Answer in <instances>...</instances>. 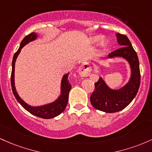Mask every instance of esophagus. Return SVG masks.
<instances>
[{
  "label": "esophagus",
  "mask_w": 152,
  "mask_h": 152,
  "mask_svg": "<svg viewBox=\"0 0 152 152\" xmlns=\"http://www.w3.org/2000/svg\"><path fill=\"white\" fill-rule=\"evenodd\" d=\"M91 69L88 65V63L83 62L79 67V73L81 76L88 77L90 74Z\"/></svg>",
  "instance_id": "obj_1"
}]
</instances>
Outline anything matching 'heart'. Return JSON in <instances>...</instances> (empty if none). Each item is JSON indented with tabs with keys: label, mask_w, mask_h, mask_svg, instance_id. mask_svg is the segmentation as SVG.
Instances as JSON below:
<instances>
[{
	"label": "heart",
	"mask_w": 152,
	"mask_h": 152,
	"mask_svg": "<svg viewBox=\"0 0 152 152\" xmlns=\"http://www.w3.org/2000/svg\"><path fill=\"white\" fill-rule=\"evenodd\" d=\"M100 39H101V37H100V36H95V37H92L91 39H90V41H91V42H93V43H94V42H98ZM106 44H107L106 39L105 38L101 39V40H100V45H101L102 47H105Z\"/></svg>",
	"instance_id": "b5f03b06"
}]
</instances>
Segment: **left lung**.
<instances>
[{
	"label": "left lung",
	"mask_w": 152,
	"mask_h": 152,
	"mask_svg": "<svg viewBox=\"0 0 152 152\" xmlns=\"http://www.w3.org/2000/svg\"><path fill=\"white\" fill-rule=\"evenodd\" d=\"M116 37L121 47L109 54L108 57L125 58L131 65V77L129 83L118 90L110 89L102 77L95 83L90 103L97 110L105 113H115L125 108L135 98L140 86L141 74L137 54L126 36L118 33Z\"/></svg>",
	"instance_id": "obj_1"
}]
</instances>
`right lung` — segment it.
Returning <instances> with one entry per match:
<instances>
[{"instance_id":"right-lung-1","label":"right lung","mask_w":152,"mask_h":152,"mask_svg":"<svg viewBox=\"0 0 152 152\" xmlns=\"http://www.w3.org/2000/svg\"><path fill=\"white\" fill-rule=\"evenodd\" d=\"M37 35L36 33H31L30 34L27 35L26 37H24V39L22 40L21 44H20V47L18 48V50L16 53L14 54L13 58V61H12V71H11V88L12 91H13V95H14L15 98L18 102L22 105L23 108L26 109L27 111L29 112L30 113L33 114L36 116L42 118L49 119L54 118L59 114H61L64 111L65 109L67 104L68 102V95H69V92L72 86L71 84L69 83V80H68V75L69 73L64 75V77H62V84H61V95L59 98L57 99L56 101L54 103L48 104V105H42V106L39 107H32L31 105H28L23 101L22 99L18 96V93L16 91V88H15L14 85V67H15V62H16V59L18 57V54L21 52V49L28 42H31V41L34 40L37 38Z\"/></svg>"}]
</instances>
